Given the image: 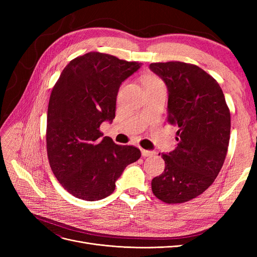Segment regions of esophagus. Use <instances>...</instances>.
<instances>
[{"label": "esophagus", "instance_id": "1", "mask_svg": "<svg viewBox=\"0 0 257 257\" xmlns=\"http://www.w3.org/2000/svg\"><path fill=\"white\" fill-rule=\"evenodd\" d=\"M142 154H143V157H151V155L154 154V152H153V151H150V150L142 149Z\"/></svg>", "mask_w": 257, "mask_h": 257}]
</instances>
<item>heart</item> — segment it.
<instances>
[{
    "label": "heart",
    "mask_w": 257,
    "mask_h": 257,
    "mask_svg": "<svg viewBox=\"0 0 257 257\" xmlns=\"http://www.w3.org/2000/svg\"><path fill=\"white\" fill-rule=\"evenodd\" d=\"M157 83H162V81L155 76H147L145 80H144V85H151V84H157Z\"/></svg>",
    "instance_id": "heart-1"
}]
</instances>
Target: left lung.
<instances>
[{
  "instance_id": "8db88e82",
  "label": "left lung",
  "mask_w": 257,
  "mask_h": 257,
  "mask_svg": "<svg viewBox=\"0 0 257 257\" xmlns=\"http://www.w3.org/2000/svg\"><path fill=\"white\" fill-rule=\"evenodd\" d=\"M150 69L167 85V122L177 126L178 142L162 154L165 169L151 188L164 203L181 204L203 194L219 175L229 144V108L217 81L197 65L170 61Z\"/></svg>"
}]
</instances>
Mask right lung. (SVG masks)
Masks as SVG:
<instances>
[{"mask_svg": "<svg viewBox=\"0 0 257 257\" xmlns=\"http://www.w3.org/2000/svg\"><path fill=\"white\" fill-rule=\"evenodd\" d=\"M142 66L111 54L91 51L72 60L52 88L46 146L53 175L73 196L89 201L114 191L115 181L141 150L102 137L112 121L121 83Z\"/></svg>", "mask_w": 257, "mask_h": 257, "instance_id": "right-lung-1", "label": "right lung"}]
</instances>
